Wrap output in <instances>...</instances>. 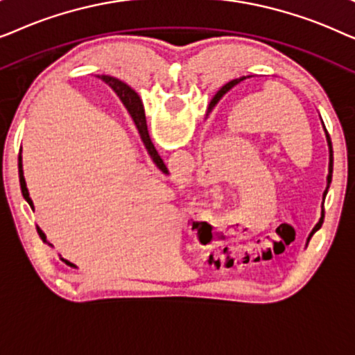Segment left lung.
<instances>
[{"label":"left lung","mask_w":355,"mask_h":355,"mask_svg":"<svg viewBox=\"0 0 355 355\" xmlns=\"http://www.w3.org/2000/svg\"><path fill=\"white\" fill-rule=\"evenodd\" d=\"M244 79H245V77H241V79H234V80L227 82V84H226L225 87H223V89H221L220 92H218V94L215 95V98L211 100V103H210V108H211L213 105H216V103H218V100H220L221 96L225 95L227 90H231L232 87H234L236 84H239V82H241V80H244ZM135 105H139L140 108H142V103H140V98H137V101H135ZM323 128H324V125H323ZM324 132H327V129H324ZM327 139H328V145H329V176H328V182H331V173H333V148H331V140H329V135H328V132H327ZM324 193H327V192H324ZM322 225H323V216H322V220H320L318 225L315 226L313 232H317V231L320 230V227H322ZM313 232H312V234H313Z\"/></svg>","instance_id":"obj_1"}]
</instances>
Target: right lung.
Listing matches in <instances>:
<instances>
[{
    "mask_svg": "<svg viewBox=\"0 0 355 355\" xmlns=\"http://www.w3.org/2000/svg\"><path fill=\"white\" fill-rule=\"evenodd\" d=\"M101 80H105L106 84H108V85L111 87V89H113V90L116 92V95L119 96L121 101H123V103L125 105V108L129 110V113H130V116H132V119H134L135 125H137L140 137H142L144 144H145V147H147L148 153H150V157L153 158L155 164H157V166H158L159 169H162L163 173H168V169H166V166H164L163 159L159 158V155L157 153V150H155V147H153L152 140H150V135H148V130H147V123H145V114H144V110L140 108L139 105H135V101H137L139 95L135 94V92H134L132 89H130V87H129L128 84H124V82H121L119 79H114V77H110V76H101ZM19 181H21L22 196L26 197V200L28 202V205L33 207V203H32V200H31V197H28L27 187H26V179H24V173H22V158H21V155H19ZM37 231H38V234H40L42 239L45 241V234H43L40 227H37ZM64 261H66V260H64ZM66 263H67V265H71V266H74L72 263H69V261H66Z\"/></svg>",
    "mask_w": 355,
    "mask_h": 355,
    "instance_id": "obj_1",
    "label": "right lung"
}]
</instances>
